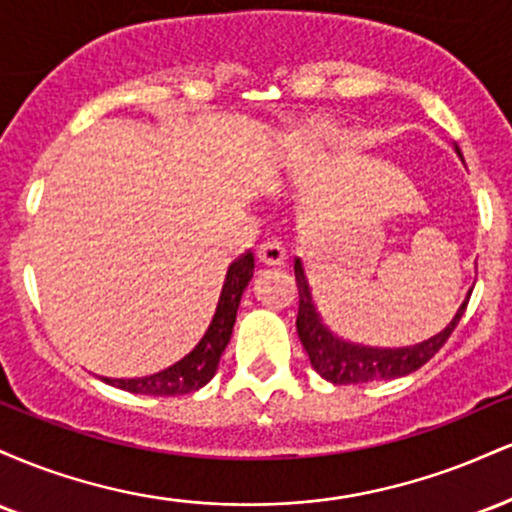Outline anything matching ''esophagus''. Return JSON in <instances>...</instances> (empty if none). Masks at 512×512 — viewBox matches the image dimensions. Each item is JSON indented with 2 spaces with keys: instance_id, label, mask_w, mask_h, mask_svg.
<instances>
[{
  "instance_id": "obj_1",
  "label": "esophagus",
  "mask_w": 512,
  "mask_h": 512,
  "mask_svg": "<svg viewBox=\"0 0 512 512\" xmlns=\"http://www.w3.org/2000/svg\"><path fill=\"white\" fill-rule=\"evenodd\" d=\"M257 260H260L264 267H284L286 250L281 248L279 243H274V240H269V243H262L260 248H257Z\"/></svg>"
}]
</instances>
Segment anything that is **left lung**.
Listing matches in <instances>:
<instances>
[{
  "label": "left lung",
  "mask_w": 512,
  "mask_h": 512,
  "mask_svg": "<svg viewBox=\"0 0 512 512\" xmlns=\"http://www.w3.org/2000/svg\"><path fill=\"white\" fill-rule=\"evenodd\" d=\"M455 151L462 158V151L457 144ZM293 269H296L298 296H301L296 317L298 337H301L303 349L308 351L310 366L322 378L330 380L332 385H358L373 383V380H392L419 370L424 363H428L438 354L440 346L448 342L452 330H455L457 322L464 315L469 296H472V291H469L460 308H457L455 317L450 320V325H445V330L424 339V342L414 346H402V349H373V346L344 342L337 334H332L330 327L322 322L320 310H317L313 301V291H310L303 262L296 260Z\"/></svg>",
  "instance_id": "1"
}]
</instances>
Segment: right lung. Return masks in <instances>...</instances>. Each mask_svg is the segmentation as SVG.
I'll list each match as a JSON object with an SVG mask.
<instances>
[{
  "label": "right lung",
  "mask_w": 512,
  "mask_h": 512,
  "mask_svg": "<svg viewBox=\"0 0 512 512\" xmlns=\"http://www.w3.org/2000/svg\"><path fill=\"white\" fill-rule=\"evenodd\" d=\"M252 272H255V257L252 252L238 257L236 262L228 267L226 279H223L219 303H216L214 317H211L207 332L202 334L195 349L185 358L166 370H158L154 375L146 378H132V380H110L105 383L120 387V390L134 392V395H151V397H175L195 392L204 387L219 370V361L223 349L231 342L233 325H236L238 305L243 298V291L248 289Z\"/></svg>",
  "instance_id": "right-lung-1"
}]
</instances>
